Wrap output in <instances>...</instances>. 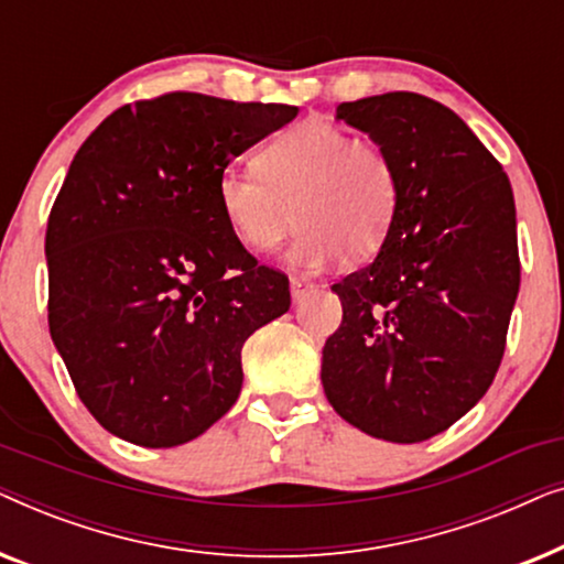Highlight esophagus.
Listing matches in <instances>:
<instances>
[{"mask_svg":"<svg viewBox=\"0 0 564 564\" xmlns=\"http://www.w3.org/2000/svg\"><path fill=\"white\" fill-rule=\"evenodd\" d=\"M313 290V282L305 280V276H292L290 280V292H292V303H300L307 292Z\"/></svg>","mask_w":564,"mask_h":564,"instance_id":"obj_1","label":"esophagus"}]
</instances>
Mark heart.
I'll return each mask as SVG.
<instances>
[{
  "label": "heart",
  "mask_w": 564,
  "mask_h": 564,
  "mask_svg": "<svg viewBox=\"0 0 564 564\" xmlns=\"http://www.w3.org/2000/svg\"><path fill=\"white\" fill-rule=\"evenodd\" d=\"M257 166H230L218 203L246 249L272 253L297 223L292 264L321 269L344 253L372 259L398 215L400 182L388 151L330 122H297L261 149Z\"/></svg>",
  "instance_id": "b5f03b06"
}]
</instances>
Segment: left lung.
Here are the masks:
<instances>
[{
    "label": "left lung",
    "instance_id": "1",
    "mask_svg": "<svg viewBox=\"0 0 564 564\" xmlns=\"http://www.w3.org/2000/svg\"><path fill=\"white\" fill-rule=\"evenodd\" d=\"M336 118L388 151L400 203L372 264L330 288L344 321L323 346V390L365 434L426 442L488 392L503 359L521 282L513 189L436 99L388 91Z\"/></svg>",
    "mask_w": 564,
    "mask_h": 564
}]
</instances>
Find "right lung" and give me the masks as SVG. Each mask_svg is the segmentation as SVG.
<instances>
[{"label":"right lung","instance_id":"obj_1","mask_svg":"<svg viewBox=\"0 0 564 564\" xmlns=\"http://www.w3.org/2000/svg\"><path fill=\"white\" fill-rule=\"evenodd\" d=\"M295 115L169 91L76 151L45 230L48 326L110 434L149 449L205 434L241 392L246 338L290 311L288 276L243 249L218 180Z\"/></svg>","mask_w":564,"mask_h":564}]
</instances>
